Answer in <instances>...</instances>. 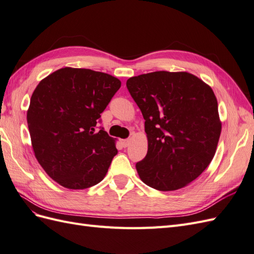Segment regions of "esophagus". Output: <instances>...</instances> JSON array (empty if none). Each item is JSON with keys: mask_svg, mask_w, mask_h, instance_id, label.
Masks as SVG:
<instances>
[{"mask_svg": "<svg viewBox=\"0 0 254 254\" xmlns=\"http://www.w3.org/2000/svg\"><path fill=\"white\" fill-rule=\"evenodd\" d=\"M121 143H122V145H123V147H128L129 144H130V140H129V139L122 140V141H121Z\"/></svg>", "mask_w": 254, "mask_h": 254, "instance_id": "1", "label": "esophagus"}]
</instances>
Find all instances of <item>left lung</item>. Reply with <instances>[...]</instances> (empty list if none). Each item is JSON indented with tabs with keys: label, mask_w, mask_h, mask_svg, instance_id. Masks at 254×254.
Masks as SVG:
<instances>
[{
	"label": "left lung",
	"mask_w": 254,
	"mask_h": 254,
	"mask_svg": "<svg viewBox=\"0 0 254 254\" xmlns=\"http://www.w3.org/2000/svg\"><path fill=\"white\" fill-rule=\"evenodd\" d=\"M130 95L142 111L148 150L135 167L148 187L171 191L210 165L221 132L212 88L189 72L158 71L130 77Z\"/></svg>",
	"instance_id": "left-lung-1"
}]
</instances>
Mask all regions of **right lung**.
I'll return each mask as SVG.
<instances>
[{
  "label": "right lung",
  "instance_id": "right-lung-1",
  "mask_svg": "<svg viewBox=\"0 0 254 254\" xmlns=\"http://www.w3.org/2000/svg\"><path fill=\"white\" fill-rule=\"evenodd\" d=\"M120 88L112 75L70 66L38 83L26 115L30 140L38 162L61 187L83 190L105 178L117 139L95 126Z\"/></svg>",
  "mask_w": 254,
  "mask_h": 254
}]
</instances>
